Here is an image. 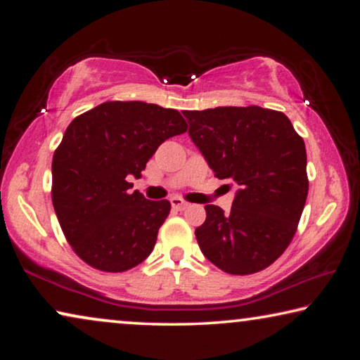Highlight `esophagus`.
Wrapping results in <instances>:
<instances>
[{"instance_id": "1", "label": "esophagus", "mask_w": 360, "mask_h": 360, "mask_svg": "<svg viewBox=\"0 0 360 360\" xmlns=\"http://www.w3.org/2000/svg\"><path fill=\"white\" fill-rule=\"evenodd\" d=\"M172 206H173V210H176V211H184L188 206V203L184 202L182 198L174 197V198H172Z\"/></svg>"}]
</instances>
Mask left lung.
<instances>
[{
  "mask_svg": "<svg viewBox=\"0 0 360 360\" xmlns=\"http://www.w3.org/2000/svg\"><path fill=\"white\" fill-rule=\"evenodd\" d=\"M188 136L219 179L240 186L224 212L206 205L195 230L211 264L230 275L271 265L294 238L308 195L307 149L288 115L260 106L184 111Z\"/></svg>",
  "mask_w": 360,
  "mask_h": 360,
  "instance_id": "8db88e82",
  "label": "left lung"
}]
</instances>
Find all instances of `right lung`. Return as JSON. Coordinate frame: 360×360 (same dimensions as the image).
<instances>
[{
	"label": "right lung",
	"mask_w": 360,
	"mask_h": 360,
	"mask_svg": "<svg viewBox=\"0 0 360 360\" xmlns=\"http://www.w3.org/2000/svg\"><path fill=\"white\" fill-rule=\"evenodd\" d=\"M186 130L179 111L144 101H106L68 125L52 160V203L85 264L120 273L148 259L172 205L130 193L127 178H141L158 146Z\"/></svg>",
	"instance_id": "obj_1"
}]
</instances>
